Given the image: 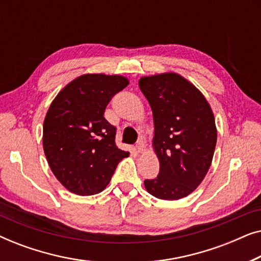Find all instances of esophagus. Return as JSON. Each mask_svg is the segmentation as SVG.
<instances>
[{
    "instance_id": "34e87169",
    "label": "esophagus",
    "mask_w": 261,
    "mask_h": 261,
    "mask_svg": "<svg viewBox=\"0 0 261 261\" xmlns=\"http://www.w3.org/2000/svg\"><path fill=\"white\" fill-rule=\"evenodd\" d=\"M137 151L139 152V153H142L145 151V141L142 140V139H140V140L138 141V144H137Z\"/></svg>"
}]
</instances>
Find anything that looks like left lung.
<instances>
[{
  "mask_svg": "<svg viewBox=\"0 0 261 261\" xmlns=\"http://www.w3.org/2000/svg\"><path fill=\"white\" fill-rule=\"evenodd\" d=\"M139 88L154 120L153 146L159 174L144 181L160 199L174 201L190 195L208 172L215 151V119L204 96L177 73L142 77Z\"/></svg>",
  "mask_w": 261,
  "mask_h": 261,
  "instance_id": "1",
  "label": "left lung"
}]
</instances>
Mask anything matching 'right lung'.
I'll return each instance as SVG.
<instances>
[{"instance_id":"add662e5","label":"right lung","mask_w":261,"mask_h":261,"mask_svg":"<svg viewBox=\"0 0 261 261\" xmlns=\"http://www.w3.org/2000/svg\"><path fill=\"white\" fill-rule=\"evenodd\" d=\"M128 85L122 76L83 74L49 106L42 145L52 172L67 190L89 196L103 191L129 152L115 144L116 127L105 119L110 99Z\"/></svg>"}]
</instances>
